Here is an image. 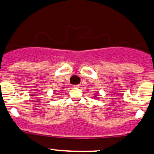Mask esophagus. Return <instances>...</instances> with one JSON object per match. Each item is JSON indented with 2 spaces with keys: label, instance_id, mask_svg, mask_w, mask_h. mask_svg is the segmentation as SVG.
<instances>
[{
  "label": "esophagus",
  "instance_id": "1",
  "mask_svg": "<svg viewBox=\"0 0 154 154\" xmlns=\"http://www.w3.org/2000/svg\"><path fill=\"white\" fill-rule=\"evenodd\" d=\"M74 88H79V87H80V85H74Z\"/></svg>",
  "mask_w": 154,
  "mask_h": 154
}]
</instances>
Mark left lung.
<instances>
[{
    "label": "left lung",
    "instance_id": "8db88e82",
    "mask_svg": "<svg viewBox=\"0 0 154 154\" xmlns=\"http://www.w3.org/2000/svg\"><path fill=\"white\" fill-rule=\"evenodd\" d=\"M98 96H99V94H96V95H95V96H94V97H95V98H97V97Z\"/></svg>",
    "mask_w": 154,
    "mask_h": 154
}]
</instances>
